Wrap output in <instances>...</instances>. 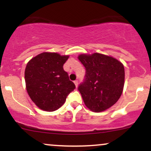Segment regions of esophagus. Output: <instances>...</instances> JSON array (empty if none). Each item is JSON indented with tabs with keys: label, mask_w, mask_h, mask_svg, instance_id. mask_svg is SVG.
<instances>
[{
	"label": "esophagus",
	"mask_w": 151,
	"mask_h": 151,
	"mask_svg": "<svg viewBox=\"0 0 151 151\" xmlns=\"http://www.w3.org/2000/svg\"><path fill=\"white\" fill-rule=\"evenodd\" d=\"M74 84H75L76 87H77V86H78V81L77 80L74 81Z\"/></svg>",
	"instance_id": "1"
}]
</instances>
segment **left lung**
I'll return each instance as SVG.
<instances>
[{
	"mask_svg": "<svg viewBox=\"0 0 151 151\" xmlns=\"http://www.w3.org/2000/svg\"><path fill=\"white\" fill-rule=\"evenodd\" d=\"M78 59L86 70L78 90L86 106L101 112L115 104L124 85L125 72L121 62L99 53L80 55Z\"/></svg>",
	"mask_w": 151,
	"mask_h": 151,
	"instance_id": "1",
	"label": "left lung"
}]
</instances>
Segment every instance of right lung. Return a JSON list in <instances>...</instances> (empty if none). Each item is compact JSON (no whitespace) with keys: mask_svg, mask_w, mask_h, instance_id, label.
<instances>
[{"mask_svg":"<svg viewBox=\"0 0 151 151\" xmlns=\"http://www.w3.org/2000/svg\"><path fill=\"white\" fill-rule=\"evenodd\" d=\"M68 58L55 52H43L27 64L26 89L32 101L40 109L47 111L57 110L75 89L63 69Z\"/></svg>","mask_w":151,"mask_h":151,"instance_id":"right-lung-1","label":"right lung"}]
</instances>
